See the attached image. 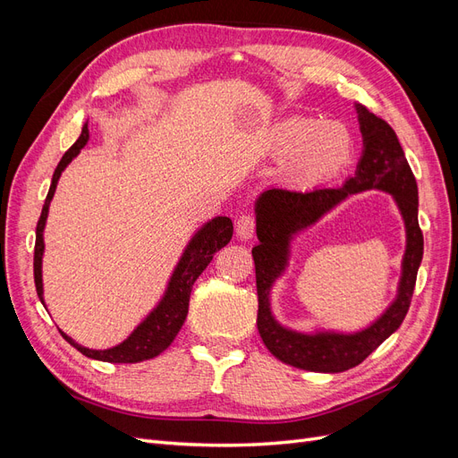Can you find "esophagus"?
I'll list each match as a JSON object with an SVG mask.
<instances>
[{
  "label": "esophagus",
  "mask_w": 458,
  "mask_h": 458,
  "mask_svg": "<svg viewBox=\"0 0 458 458\" xmlns=\"http://www.w3.org/2000/svg\"><path fill=\"white\" fill-rule=\"evenodd\" d=\"M256 233V219L250 214H244L237 219V237L241 241H250Z\"/></svg>",
  "instance_id": "34e87169"
}]
</instances>
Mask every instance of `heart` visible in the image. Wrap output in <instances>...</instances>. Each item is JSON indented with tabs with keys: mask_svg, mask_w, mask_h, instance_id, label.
Returning a JSON list of instances; mask_svg holds the SVG:
<instances>
[{
	"mask_svg": "<svg viewBox=\"0 0 458 458\" xmlns=\"http://www.w3.org/2000/svg\"><path fill=\"white\" fill-rule=\"evenodd\" d=\"M271 148L276 157H294L293 174L301 182H318L350 164L353 137L340 122L288 116L275 126Z\"/></svg>",
	"mask_w": 458,
	"mask_h": 458,
	"instance_id": "1",
	"label": "heart"
}]
</instances>
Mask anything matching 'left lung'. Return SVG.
I'll list each match as a JSON object with an SVG mask.
<instances>
[{"instance_id":"1","label":"left lung","mask_w":458,"mask_h":458,"mask_svg":"<svg viewBox=\"0 0 458 458\" xmlns=\"http://www.w3.org/2000/svg\"><path fill=\"white\" fill-rule=\"evenodd\" d=\"M363 137L361 158L355 174L342 187L313 189L308 192L266 189L254 202L256 233L259 242L252 248L258 286V332L266 348L279 361L313 372H344L357 367L378 345L390 338L409 311L414 283L424 254L419 227V187L395 131L382 118L355 105ZM392 194L406 225V252L396 298L372 324L357 331L316 327L296 331L283 326L270 308V290L289 267L292 242L298 233L342 199L363 190Z\"/></svg>"}]
</instances>
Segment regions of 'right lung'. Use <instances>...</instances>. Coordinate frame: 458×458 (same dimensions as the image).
Returning <instances> with one entry per match:
<instances>
[{
    "label": "right lung",
    "mask_w": 458,
    "mask_h": 458,
    "mask_svg": "<svg viewBox=\"0 0 458 458\" xmlns=\"http://www.w3.org/2000/svg\"><path fill=\"white\" fill-rule=\"evenodd\" d=\"M88 141H89V130L86 122L84 128H81L78 141L64 152L57 170L53 174L46 204L41 208V216L36 227L34 283H36V293L39 296V301L44 303V306H46V298H44V273H41V261H44V252H46L44 231L47 224V216H49V204L53 200L55 191H57V183L63 172L66 170V165L80 155V150L88 145ZM231 237H233V221L225 216H216L212 219H208L206 224H202L195 233H192V237L189 239L182 256H179L175 263L168 283H165L164 294L157 301V306L147 313V317L131 330V335L126 340L113 345V348L91 350V348H86V345L78 344L68 335H64L63 330L61 335L68 344L74 345L80 353L105 363H141V361H147V359L160 355L162 352L170 348V344L175 340L177 332L182 330L185 323L192 284H195L200 273L208 267V263L212 261L214 254L219 250V248H224L231 241Z\"/></svg>",
    "instance_id": "right-lung-1"
}]
</instances>
